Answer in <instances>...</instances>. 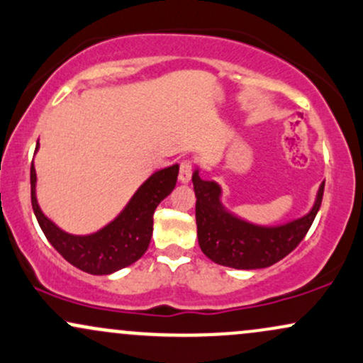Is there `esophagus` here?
Here are the masks:
<instances>
[{"label": "esophagus", "mask_w": 363, "mask_h": 363, "mask_svg": "<svg viewBox=\"0 0 363 363\" xmlns=\"http://www.w3.org/2000/svg\"><path fill=\"white\" fill-rule=\"evenodd\" d=\"M191 176H193V162L191 160H182L181 167H179V181L181 182H189Z\"/></svg>", "instance_id": "1"}]
</instances>
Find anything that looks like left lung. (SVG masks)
Listing matches in <instances>:
<instances>
[{
	"label": "left lung",
	"instance_id": "obj_1",
	"mask_svg": "<svg viewBox=\"0 0 363 363\" xmlns=\"http://www.w3.org/2000/svg\"><path fill=\"white\" fill-rule=\"evenodd\" d=\"M193 184L199 247L216 264L235 269L268 268L289 256L309 232L324 193L323 182L314 206L302 218L280 227H261L228 213L220 203V186L203 181L198 170L193 174Z\"/></svg>",
	"mask_w": 363,
	"mask_h": 363
}]
</instances>
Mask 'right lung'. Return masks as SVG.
Segmentation results:
<instances>
[{
    "label": "right lung",
    "instance_id": "right-lung-1",
    "mask_svg": "<svg viewBox=\"0 0 363 363\" xmlns=\"http://www.w3.org/2000/svg\"><path fill=\"white\" fill-rule=\"evenodd\" d=\"M39 148V143H37ZM35 148V150H37ZM179 165L152 174L136 191L114 222L90 235L66 234L40 211L35 198V169L30 167L32 208L44 235L65 257L82 272L111 274L138 261L147 252L153 232V213L158 203L176 187Z\"/></svg>",
    "mask_w": 363,
    "mask_h": 363
}]
</instances>
